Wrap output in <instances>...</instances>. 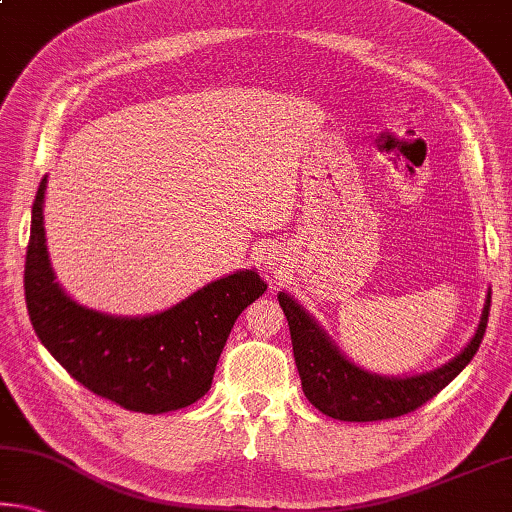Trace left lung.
Wrapping results in <instances>:
<instances>
[{
	"instance_id": "1",
	"label": "left lung",
	"mask_w": 512,
	"mask_h": 512,
	"mask_svg": "<svg viewBox=\"0 0 512 512\" xmlns=\"http://www.w3.org/2000/svg\"><path fill=\"white\" fill-rule=\"evenodd\" d=\"M280 307L289 321L291 344L300 373L303 392L316 410L342 421H380L403 417L431 401L451 383L474 358L483 342L490 316V296L483 319L465 351L444 367L410 378H385L348 362L337 346H332L303 307L287 294H280Z\"/></svg>"
}]
</instances>
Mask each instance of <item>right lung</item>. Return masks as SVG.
<instances>
[{"label":"right lung","mask_w":512,"mask_h":512,"mask_svg":"<svg viewBox=\"0 0 512 512\" xmlns=\"http://www.w3.org/2000/svg\"><path fill=\"white\" fill-rule=\"evenodd\" d=\"M31 207L24 298L40 342L77 383L120 408L159 415L196 403L212 387L234 321L266 291L255 271L202 287L170 310L120 319L77 305L54 282L47 259L43 200Z\"/></svg>","instance_id":"add662e5"}]
</instances>
